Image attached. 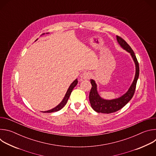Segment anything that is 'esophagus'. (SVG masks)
Segmentation results:
<instances>
[{"label":"esophagus","mask_w":156,"mask_h":156,"mask_svg":"<svg viewBox=\"0 0 156 156\" xmlns=\"http://www.w3.org/2000/svg\"><path fill=\"white\" fill-rule=\"evenodd\" d=\"M91 77V73L88 72H86L84 73H83L81 75V78H83L84 80H89Z\"/></svg>","instance_id":"34e87169"}]
</instances>
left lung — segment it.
Masks as SVG:
<instances>
[{"label":"left lung","mask_w":156,"mask_h":156,"mask_svg":"<svg viewBox=\"0 0 156 156\" xmlns=\"http://www.w3.org/2000/svg\"><path fill=\"white\" fill-rule=\"evenodd\" d=\"M116 37L120 46L126 51L130 53L131 57L133 58V60L135 63L136 73L134 80H133L131 85L128 89V91L121 97L111 100H106L102 99L98 94L97 91V84L95 83V81L93 80H90L92 87L90 93V96H89V99H90V102L92 108L98 113L110 114L115 112L116 111H118L123 108L131 99L133 95H134L137 80L139 77V63L135 52H133L131 47L123 39L119 36H117Z\"/></svg>","instance_id":"8db88e82"}]
</instances>
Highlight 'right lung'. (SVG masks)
Listing matches in <instances>:
<instances>
[{
	"mask_svg": "<svg viewBox=\"0 0 156 156\" xmlns=\"http://www.w3.org/2000/svg\"><path fill=\"white\" fill-rule=\"evenodd\" d=\"M44 34V33L43 34ZM37 40V39H36ZM78 84V80L76 79L71 84L70 86H69V89L67 91H66L65 95V97L63 99V100L62 101V102L58 105H57L55 107H54V108L51 109V110H48V111H44V112H44V113H51V112H57V111L60 110V109H62L65 105V104H66V102H67L68 100H69V98L71 94V93L72 91V90H73V88L76 86V85Z\"/></svg>",
	"mask_w": 156,
	"mask_h": 156,
	"instance_id": "1",
	"label": "right lung"
}]
</instances>
